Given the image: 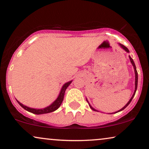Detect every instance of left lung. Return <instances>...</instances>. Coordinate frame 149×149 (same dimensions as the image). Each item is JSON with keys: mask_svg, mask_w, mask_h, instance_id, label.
Here are the masks:
<instances>
[{"mask_svg": "<svg viewBox=\"0 0 149 149\" xmlns=\"http://www.w3.org/2000/svg\"><path fill=\"white\" fill-rule=\"evenodd\" d=\"M119 46L121 47L123 49H124L125 51L126 52H127V53H129L130 52V51H129V49H128L125 46H124L123 45H122V44H121V43H119ZM129 58H130V62H131V63H132V66H134V72H135V90H134V93H133V95H132V97L131 98H130V100L129 101H128V102L124 106V107L122 108L121 109H120L119 111H117V112H115V113H118V112H120V111H123V110H124L125 109L126 107H127L128 105L130 104V102H132V99H133V97H134V95H135V93H136V89H137V87H138V72H137V70H136V65H135V63H134V60H133V59H132L131 57H130V56H129ZM86 100H87V102H88V104H89V107L91 108V109L93 110V111H97V110H95V109H93V108L91 107V104H90L89 103V102H88V100H87V99L86 98ZM112 113V114H113Z\"/></svg>", "mask_w": 149, "mask_h": 149, "instance_id": "left-lung-1", "label": "left lung"}]
</instances>
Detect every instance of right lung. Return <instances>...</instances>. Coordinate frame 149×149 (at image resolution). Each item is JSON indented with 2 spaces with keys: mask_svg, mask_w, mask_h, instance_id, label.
I'll use <instances>...</instances> for the list:
<instances>
[{
  "mask_svg": "<svg viewBox=\"0 0 149 149\" xmlns=\"http://www.w3.org/2000/svg\"><path fill=\"white\" fill-rule=\"evenodd\" d=\"M72 81H70L68 82H67L66 83H64V85H63L62 89H61L60 94L57 97V99L55 100L54 102L52 104H51L49 106L47 107L44 109H33V108H30L28 107H26V106L22 104L21 102H19V101L17 100L18 104L21 106V107L30 113H32L33 114H36V115H41V114H45V113H52V112H54L55 111H56L57 109H58L59 107H60V105L62 104V102L64 100V93H65V91L67 89L71 83H72Z\"/></svg>",
  "mask_w": 149,
  "mask_h": 149,
  "instance_id": "right-lung-1",
  "label": "right lung"
}]
</instances>
